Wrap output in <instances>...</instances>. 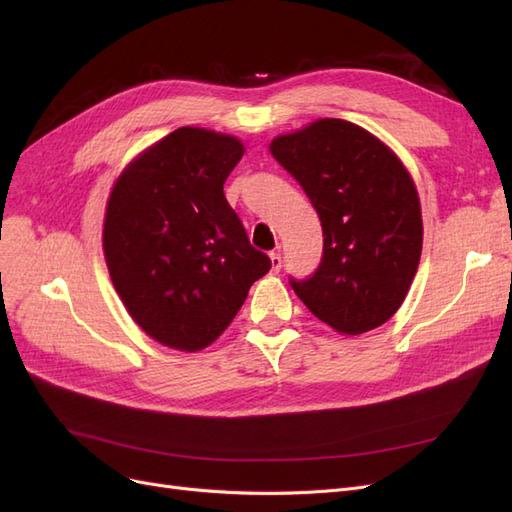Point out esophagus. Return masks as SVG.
<instances>
[{
	"label": "esophagus",
	"instance_id": "esophagus-1",
	"mask_svg": "<svg viewBox=\"0 0 512 512\" xmlns=\"http://www.w3.org/2000/svg\"><path fill=\"white\" fill-rule=\"evenodd\" d=\"M269 258H271V271L273 273H280V269H282V256L277 254V252H271Z\"/></svg>",
	"mask_w": 512,
	"mask_h": 512
}]
</instances>
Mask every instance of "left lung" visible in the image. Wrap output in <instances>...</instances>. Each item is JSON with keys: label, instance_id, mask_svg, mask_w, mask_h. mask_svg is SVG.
I'll return each instance as SVG.
<instances>
[{"label": "left lung", "instance_id": "obj_1", "mask_svg": "<svg viewBox=\"0 0 512 512\" xmlns=\"http://www.w3.org/2000/svg\"><path fill=\"white\" fill-rule=\"evenodd\" d=\"M273 158L299 181L322 224V260L290 286L339 333L380 327L404 303L423 247L421 203L395 153L344 119L273 138Z\"/></svg>", "mask_w": 512, "mask_h": 512}]
</instances>
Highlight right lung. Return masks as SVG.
<instances>
[{"label": "right lung", "instance_id": "obj_1", "mask_svg": "<svg viewBox=\"0 0 512 512\" xmlns=\"http://www.w3.org/2000/svg\"><path fill=\"white\" fill-rule=\"evenodd\" d=\"M239 138L179 128L115 181L104 256L123 305L156 342L196 352L215 342L271 269L224 196Z\"/></svg>", "mask_w": 512, "mask_h": 512}]
</instances>
